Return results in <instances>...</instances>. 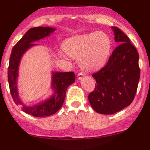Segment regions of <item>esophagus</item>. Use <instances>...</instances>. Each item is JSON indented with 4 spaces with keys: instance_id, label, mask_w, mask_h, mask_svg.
<instances>
[{
    "instance_id": "1",
    "label": "esophagus",
    "mask_w": 150,
    "mask_h": 150,
    "mask_svg": "<svg viewBox=\"0 0 150 150\" xmlns=\"http://www.w3.org/2000/svg\"><path fill=\"white\" fill-rule=\"evenodd\" d=\"M85 74L83 72H79L77 74V78L79 79H81L83 77H85Z\"/></svg>"
}]
</instances>
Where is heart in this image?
Listing matches in <instances>:
<instances>
[{
    "mask_svg": "<svg viewBox=\"0 0 150 150\" xmlns=\"http://www.w3.org/2000/svg\"><path fill=\"white\" fill-rule=\"evenodd\" d=\"M63 49L70 57H79V63L86 70L98 69L105 64L111 50V42L105 33L96 32L67 40Z\"/></svg>",
    "mask_w": 150,
    "mask_h": 150,
    "instance_id": "b5f03b06",
    "label": "heart"
}]
</instances>
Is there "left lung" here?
<instances>
[{"instance_id":"8db88e82","label":"left lung","mask_w":150,"mask_h":150,"mask_svg":"<svg viewBox=\"0 0 150 150\" xmlns=\"http://www.w3.org/2000/svg\"><path fill=\"white\" fill-rule=\"evenodd\" d=\"M115 40L120 44L106 64L92 75L95 89L88 94L92 108L102 115H112L132 103L140 77L139 55L129 38L117 27H112Z\"/></svg>"}]
</instances>
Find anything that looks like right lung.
<instances>
[{
	"instance_id": "obj_1",
	"label": "right lung",
	"mask_w": 150,
	"mask_h": 150,
	"mask_svg": "<svg viewBox=\"0 0 150 150\" xmlns=\"http://www.w3.org/2000/svg\"><path fill=\"white\" fill-rule=\"evenodd\" d=\"M55 30L50 27H35L30 29L12 48L8 68V80L10 92L16 105L22 106V110L35 117H45L52 115L62 107L65 98L67 87L75 82L74 72L53 73L52 86L55 89V95L45 102L34 106H25L20 100L17 91L16 80L20 59L24 53L29 47L35 45L33 42L49 35Z\"/></svg>"
}]
</instances>
